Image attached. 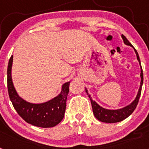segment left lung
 Returning a JSON list of instances; mask_svg holds the SVG:
<instances>
[{
  "instance_id": "8db88e82",
  "label": "left lung",
  "mask_w": 149,
  "mask_h": 149,
  "mask_svg": "<svg viewBox=\"0 0 149 149\" xmlns=\"http://www.w3.org/2000/svg\"><path fill=\"white\" fill-rule=\"evenodd\" d=\"M122 38L123 39L124 43L126 45H129L132 47L134 48V51H135V53H136V59H137L138 62L139 63V65H140V78H141V81H140L139 90H138L137 95H136L135 99L130 104L122 108L117 109V110H109V109L104 108L101 106H100L99 104L96 103L95 101H93L91 95L88 93L87 89L85 88L86 94L88 95L89 98H90L91 104H92V107H93V114H94V116L98 120L101 121L102 122H105V123H116V122H121V121L124 120L126 118H127L134 112V110L136 109V105H137L138 101H139V97H140V95H141V89L143 84V68H142L141 66V63H140V60H139V54H138L136 50L134 48V46L129 42V41L127 40V38L123 34H122Z\"/></svg>"
}]
</instances>
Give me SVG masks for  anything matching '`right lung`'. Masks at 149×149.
<instances>
[{
    "instance_id": "1",
    "label": "right lung",
    "mask_w": 149,
    "mask_h": 149,
    "mask_svg": "<svg viewBox=\"0 0 149 149\" xmlns=\"http://www.w3.org/2000/svg\"><path fill=\"white\" fill-rule=\"evenodd\" d=\"M13 56L7 68V88L10 101L18 115L27 123L40 127H52L63 120L66 107L70 81L62 85L60 94L43 103L34 104L25 101L17 93L12 79Z\"/></svg>"
}]
</instances>
